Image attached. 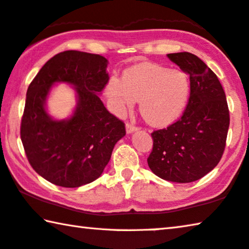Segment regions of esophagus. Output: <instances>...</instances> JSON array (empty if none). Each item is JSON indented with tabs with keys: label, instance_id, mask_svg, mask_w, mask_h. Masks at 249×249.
Instances as JSON below:
<instances>
[{
	"label": "esophagus",
	"instance_id": "obj_1",
	"mask_svg": "<svg viewBox=\"0 0 249 249\" xmlns=\"http://www.w3.org/2000/svg\"><path fill=\"white\" fill-rule=\"evenodd\" d=\"M137 128L136 126H134V125H132V124H126V133L127 134H132L133 132H135V131H137Z\"/></svg>",
	"mask_w": 249,
	"mask_h": 249
}]
</instances>
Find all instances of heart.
I'll return each instance as SVG.
<instances>
[{
    "mask_svg": "<svg viewBox=\"0 0 249 249\" xmlns=\"http://www.w3.org/2000/svg\"><path fill=\"white\" fill-rule=\"evenodd\" d=\"M192 93L187 73L154 63L132 66L123 80L112 77L105 89L110 109L123 115L140 101V112L154 127H166L186 109Z\"/></svg>",
    "mask_w": 249,
    "mask_h": 249,
    "instance_id": "obj_1",
    "label": "heart"
}]
</instances>
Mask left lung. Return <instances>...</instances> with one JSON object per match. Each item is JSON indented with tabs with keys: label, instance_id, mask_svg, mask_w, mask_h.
Listing matches in <instances>:
<instances>
[{
	"label": "left lung",
	"instance_id": "left-lung-1",
	"mask_svg": "<svg viewBox=\"0 0 249 249\" xmlns=\"http://www.w3.org/2000/svg\"><path fill=\"white\" fill-rule=\"evenodd\" d=\"M167 57L189 75L192 93L183 116L152 133L153 151L147 163L161 179L192 183L208 174L222 159L230 110L219 80L199 57L188 52Z\"/></svg>",
	"mask_w": 249,
	"mask_h": 249
}]
</instances>
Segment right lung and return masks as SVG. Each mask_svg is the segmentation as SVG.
Listing matches in <instances>:
<instances>
[{"mask_svg":"<svg viewBox=\"0 0 249 249\" xmlns=\"http://www.w3.org/2000/svg\"><path fill=\"white\" fill-rule=\"evenodd\" d=\"M108 61L98 54L65 51L47 61L26 92L21 140L31 166L57 186L74 188L102 175L113 148L125 136L122 121L98 95L108 82ZM58 82L72 86V115L56 120L47 112L50 90Z\"/></svg>","mask_w":249,"mask_h":249,"instance_id":"add662e5","label":"right lung"}]
</instances>
